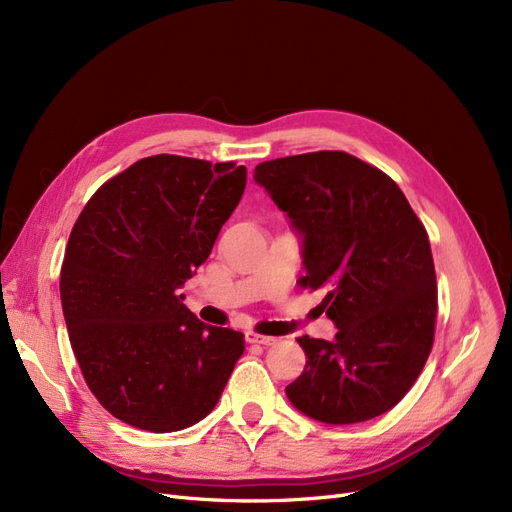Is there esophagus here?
I'll list each match as a JSON object with an SVG mask.
<instances>
[{
  "instance_id": "1",
  "label": "esophagus",
  "mask_w": 512,
  "mask_h": 512,
  "mask_svg": "<svg viewBox=\"0 0 512 512\" xmlns=\"http://www.w3.org/2000/svg\"><path fill=\"white\" fill-rule=\"evenodd\" d=\"M246 342L249 344H259V346H274L278 339L270 337V335H257V333H246Z\"/></svg>"
}]
</instances>
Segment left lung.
Listing matches in <instances>:
<instances>
[{
    "label": "left lung",
    "instance_id": "left-lung-1",
    "mask_svg": "<svg viewBox=\"0 0 512 512\" xmlns=\"http://www.w3.org/2000/svg\"><path fill=\"white\" fill-rule=\"evenodd\" d=\"M266 187L301 236L304 289H323L320 308L335 339L299 337L306 369L287 396L325 424H356L399 403L434 342L437 276L428 234L405 194L380 168L346 151L261 162Z\"/></svg>",
    "mask_w": 512,
    "mask_h": 512
}]
</instances>
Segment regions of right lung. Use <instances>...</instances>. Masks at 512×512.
<instances>
[{
  "instance_id": "obj_1",
  "label": "right lung",
  "mask_w": 512,
  "mask_h": 512,
  "mask_svg": "<svg viewBox=\"0 0 512 512\" xmlns=\"http://www.w3.org/2000/svg\"><path fill=\"white\" fill-rule=\"evenodd\" d=\"M246 185V168L151 156L94 194L61 268L69 342L97 401L130 426L175 432L206 418L244 352L208 327L181 287L208 259Z\"/></svg>"
}]
</instances>
